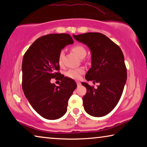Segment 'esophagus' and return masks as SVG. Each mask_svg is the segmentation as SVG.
Returning a JSON list of instances; mask_svg holds the SVG:
<instances>
[{
    "mask_svg": "<svg viewBox=\"0 0 147 147\" xmlns=\"http://www.w3.org/2000/svg\"><path fill=\"white\" fill-rule=\"evenodd\" d=\"M76 84H77V85H78V86L81 85V83L80 82H76Z\"/></svg>",
    "mask_w": 147,
    "mask_h": 147,
    "instance_id": "esophagus-1",
    "label": "esophagus"
}]
</instances>
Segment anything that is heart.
Returning a JSON list of instances; mask_svg holds the SVG:
<instances>
[{
  "label": "heart",
  "mask_w": 147,
  "mask_h": 147,
  "mask_svg": "<svg viewBox=\"0 0 147 147\" xmlns=\"http://www.w3.org/2000/svg\"><path fill=\"white\" fill-rule=\"evenodd\" d=\"M72 51H73L74 53H75L77 56L80 58H84V56L86 55V49L84 47L80 44H76L72 47ZM63 51H61L59 52L58 58V62L59 65H61L62 63V58L63 56ZM84 72L83 68H76V69H70L66 72L65 75L69 78L77 80L80 78V74H82Z\"/></svg>",
  "instance_id": "heart-1"
}]
</instances>
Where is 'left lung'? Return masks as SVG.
Returning <instances> with one entry per match:
<instances>
[{"label": "left lung", "mask_w": 147, "mask_h": 147, "mask_svg": "<svg viewBox=\"0 0 147 147\" xmlns=\"http://www.w3.org/2000/svg\"><path fill=\"white\" fill-rule=\"evenodd\" d=\"M76 40L86 44L91 52V67L86 79L98 83L94 88L87 83L83 105L87 113L103 117L111 111L119 102L127 78V70L123 52L117 45L98 32L73 35Z\"/></svg>", "instance_id": "obj_1"}]
</instances>
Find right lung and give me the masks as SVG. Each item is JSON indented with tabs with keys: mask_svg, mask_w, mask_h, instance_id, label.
<instances>
[{
	"mask_svg": "<svg viewBox=\"0 0 147 147\" xmlns=\"http://www.w3.org/2000/svg\"><path fill=\"white\" fill-rule=\"evenodd\" d=\"M74 41L68 34H52L36 39L24 53L22 63V88L36 111L49 120L61 117L76 88L73 79L59 73L58 58L64 47ZM61 81L59 86L50 82Z\"/></svg>",
	"mask_w": 147,
	"mask_h": 147,
	"instance_id": "obj_1",
	"label": "right lung"
}]
</instances>
